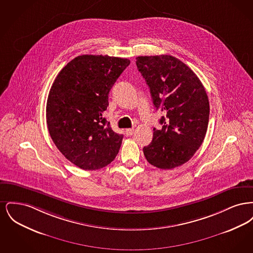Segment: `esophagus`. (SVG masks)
<instances>
[{"label":"esophagus","mask_w":253,"mask_h":253,"mask_svg":"<svg viewBox=\"0 0 253 253\" xmlns=\"http://www.w3.org/2000/svg\"><path fill=\"white\" fill-rule=\"evenodd\" d=\"M133 132H134V129H127L126 130V134L127 135H132V133H133Z\"/></svg>","instance_id":"esophagus-1"}]
</instances>
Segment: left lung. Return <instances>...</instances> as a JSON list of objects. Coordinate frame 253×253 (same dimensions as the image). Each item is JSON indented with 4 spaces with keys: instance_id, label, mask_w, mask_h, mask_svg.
I'll list each match as a JSON object with an SVG mask.
<instances>
[{
    "instance_id": "left-lung-1",
    "label": "left lung",
    "mask_w": 253,
    "mask_h": 253,
    "mask_svg": "<svg viewBox=\"0 0 253 253\" xmlns=\"http://www.w3.org/2000/svg\"><path fill=\"white\" fill-rule=\"evenodd\" d=\"M136 66L150 88L157 110L166 113L154 128L153 140L143 148L147 161L170 169L189 161L204 140L210 103L204 86L193 70L169 56H140Z\"/></svg>"
}]
</instances>
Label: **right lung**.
<instances>
[{
    "instance_id": "add662e5",
    "label": "right lung",
    "mask_w": 253,
    "mask_h": 253,
    "mask_svg": "<svg viewBox=\"0 0 253 253\" xmlns=\"http://www.w3.org/2000/svg\"><path fill=\"white\" fill-rule=\"evenodd\" d=\"M130 64L128 59L82 55L59 73L49 91L46 123L60 153L79 168L93 170L110 164L123 134L103 118L111 88Z\"/></svg>"
}]
</instances>
